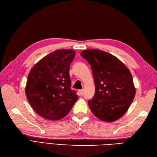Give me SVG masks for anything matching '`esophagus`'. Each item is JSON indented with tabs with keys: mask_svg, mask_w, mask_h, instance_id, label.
I'll return each instance as SVG.
<instances>
[{
	"mask_svg": "<svg viewBox=\"0 0 157 157\" xmlns=\"http://www.w3.org/2000/svg\"><path fill=\"white\" fill-rule=\"evenodd\" d=\"M79 95H80V96H82V95L84 94V90H79Z\"/></svg>",
	"mask_w": 157,
	"mask_h": 157,
	"instance_id": "esophagus-1",
	"label": "esophagus"
}]
</instances>
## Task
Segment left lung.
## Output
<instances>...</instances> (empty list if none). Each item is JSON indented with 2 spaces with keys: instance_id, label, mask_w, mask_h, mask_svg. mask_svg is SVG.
<instances>
[{
  "instance_id": "left-lung-1",
  "label": "left lung",
  "mask_w": 157,
  "mask_h": 157,
  "mask_svg": "<svg viewBox=\"0 0 157 157\" xmlns=\"http://www.w3.org/2000/svg\"><path fill=\"white\" fill-rule=\"evenodd\" d=\"M81 56L90 64L95 93L88 100L93 114L104 122H113L127 112L136 95L133 77L118 58L99 50L89 49Z\"/></svg>"
}]
</instances>
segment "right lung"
Segmentation results:
<instances>
[{
    "label": "right lung",
    "instance_id": "right-lung-1",
    "mask_svg": "<svg viewBox=\"0 0 157 157\" xmlns=\"http://www.w3.org/2000/svg\"><path fill=\"white\" fill-rule=\"evenodd\" d=\"M73 50H57L33 66L28 75L25 93L36 113L50 121L67 115L78 99L71 89L69 67L74 59Z\"/></svg>",
    "mask_w": 157,
    "mask_h": 157
}]
</instances>
